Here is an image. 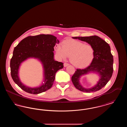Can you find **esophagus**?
I'll use <instances>...</instances> for the list:
<instances>
[{"instance_id": "1", "label": "esophagus", "mask_w": 127, "mask_h": 127, "mask_svg": "<svg viewBox=\"0 0 127 127\" xmlns=\"http://www.w3.org/2000/svg\"><path fill=\"white\" fill-rule=\"evenodd\" d=\"M68 65H69V64H67V63H65L64 64V67H66V66H68Z\"/></svg>"}]
</instances>
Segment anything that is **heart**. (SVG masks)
<instances>
[{
    "instance_id": "1",
    "label": "heart",
    "mask_w": 127,
    "mask_h": 127,
    "mask_svg": "<svg viewBox=\"0 0 127 127\" xmlns=\"http://www.w3.org/2000/svg\"><path fill=\"white\" fill-rule=\"evenodd\" d=\"M58 56L62 60L69 57V61L77 68H83L89 65L94 57L95 51L91 45L73 39H66L61 43V47L56 48Z\"/></svg>"
}]
</instances>
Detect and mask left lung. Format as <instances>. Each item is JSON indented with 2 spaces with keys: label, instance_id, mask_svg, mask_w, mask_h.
Here are the masks:
<instances>
[{
  "label": "left lung",
  "instance_id": "8db88e82",
  "mask_svg": "<svg viewBox=\"0 0 127 127\" xmlns=\"http://www.w3.org/2000/svg\"><path fill=\"white\" fill-rule=\"evenodd\" d=\"M73 39H78L88 43L94 48V57L91 64L84 69H77L71 78L73 84L76 89L84 92H92L99 91L103 88L111 79L113 71V57L111 53L109 44L97 36H76ZM93 73L99 77L97 84L90 88H85L80 82L83 75Z\"/></svg>",
  "mask_w": 127,
  "mask_h": 127
}]
</instances>
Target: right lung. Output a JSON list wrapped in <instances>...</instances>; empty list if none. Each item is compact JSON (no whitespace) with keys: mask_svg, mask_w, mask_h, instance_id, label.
<instances>
[{"mask_svg":"<svg viewBox=\"0 0 127 127\" xmlns=\"http://www.w3.org/2000/svg\"><path fill=\"white\" fill-rule=\"evenodd\" d=\"M60 43L56 36L41 34L29 36L22 40L14 48L10 66L14 82L25 91L37 94L49 90L53 84L56 72L63 67V63L55 61L54 48ZM34 58L39 61L43 68V81L39 86L31 87L23 84L19 77L20 66L25 61Z\"/></svg>","mask_w":127,"mask_h":127,"instance_id":"right-lung-1","label":"right lung"}]
</instances>
